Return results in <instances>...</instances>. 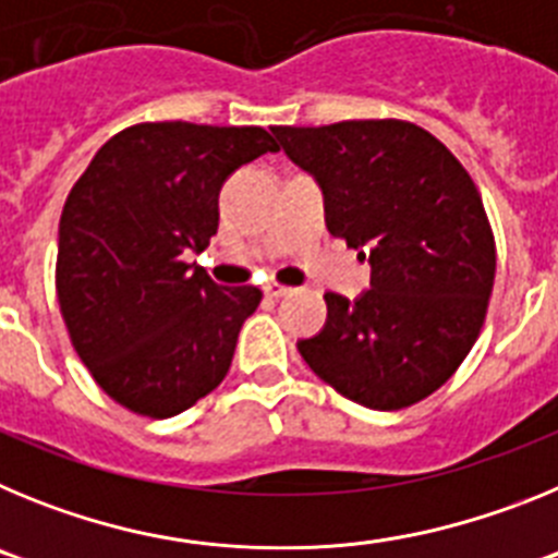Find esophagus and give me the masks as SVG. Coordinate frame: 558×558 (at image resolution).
<instances>
[{
	"label": "esophagus",
	"mask_w": 558,
	"mask_h": 558,
	"mask_svg": "<svg viewBox=\"0 0 558 558\" xmlns=\"http://www.w3.org/2000/svg\"><path fill=\"white\" fill-rule=\"evenodd\" d=\"M293 293V288H284V284H265V295H270V299H284V295Z\"/></svg>",
	"instance_id": "1"
}]
</instances>
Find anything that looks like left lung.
<instances>
[{
  "label": "left lung",
  "mask_w": 558,
  "mask_h": 558,
  "mask_svg": "<svg viewBox=\"0 0 558 558\" xmlns=\"http://www.w3.org/2000/svg\"><path fill=\"white\" fill-rule=\"evenodd\" d=\"M324 192L329 234L372 265V288L327 293V324L299 340L304 363L372 411L430 397L477 340L495 284L481 192L425 128L402 120L274 125Z\"/></svg>",
  "instance_id": "1"
}]
</instances>
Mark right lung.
<instances>
[{"label":"right lung","instance_id":"obj_1","mask_svg":"<svg viewBox=\"0 0 558 558\" xmlns=\"http://www.w3.org/2000/svg\"><path fill=\"white\" fill-rule=\"evenodd\" d=\"M256 125L142 122L106 142L63 204L56 288L97 386L150 418L223 383L259 288H223L184 263L218 231L220 186L276 153Z\"/></svg>","mask_w":558,"mask_h":558}]
</instances>
